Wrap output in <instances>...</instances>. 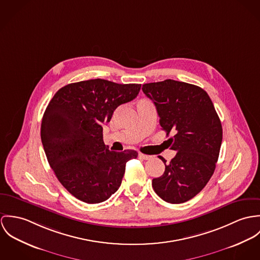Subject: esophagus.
I'll list each match as a JSON object with an SVG mask.
<instances>
[{"label": "esophagus", "mask_w": 260, "mask_h": 260, "mask_svg": "<svg viewBox=\"0 0 260 260\" xmlns=\"http://www.w3.org/2000/svg\"><path fill=\"white\" fill-rule=\"evenodd\" d=\"M139 156L141 157V158H143V159H150L151 158V156L150 155H148V154H144V153H142V152H140L139 153Z\"/></svg>", "instance_id": "obj_1"}]
</instances>
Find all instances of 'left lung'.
Masks as SVG:
<instances>
[{"label": "left lung", "instance_id": "obj_1", "mask_svg": "<svg viewBox=\"0 0 260 260\" xmlns=\"http://www.w3.org/2000/svg\"><path fill=\"white\" fill-rule=\"evenodd\" d=\"M157 111L175 156L152 179L155 193L165 202L182 203L194 198L214 173L222 142V126L213 104L202 87L166 80L143 85Z\"/></svg>", "mask_w": 260, "mask_h": 260}]
</instances>
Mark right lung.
<instances>
[{"instance_id": "obj_1", "label": "right lung", "mask_w": 260, "mask_h": 260, "mask_svg": "<svg viewBox=\"0 0 260 260\" xmlns=\"http://www.w3.org/2000/svg\"><path fill=\"white\" fill-rule=\"evenodd\" d=\"M139 84L95 79L59 88L42 119L41 139L62 186L87 203L105 202L120 186L125 164L138 152H116L103 140V124L116 108L137 98Z\"/></svg>"}]
</instances>
